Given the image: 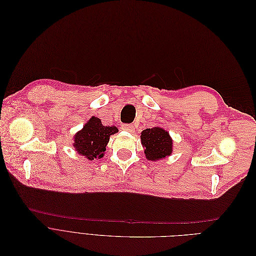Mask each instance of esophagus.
<instances>
[{
  "label": "esophagus",
  "mask_w": 256,
  "mask_h": 256,
  "mask_svg": "<svg viewBox=\"0 0 256 256\" xmlns=\"http://www.w3.org/2000/svg\"><path fill=\"white\" fill-rule=\"evenodd\" d=\"M122 129L128 132H133L134 131V126H133V124H123L122 125Z\"/></svg>",
  "instance_id": "34e87169"
}]
</instances>
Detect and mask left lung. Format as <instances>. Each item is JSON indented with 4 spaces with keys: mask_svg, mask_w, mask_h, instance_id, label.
Here are the masks:
<instances>
[{
    "mask_svg": "<svg viewBox=\"0 0 256 256\" xmlns=\"http://www.w3.org/2000/svg\"><path fill=\"white\" fill-rule=\"evenodd\" d=\"M147 160H157L172 153V140L168 132L160 127L146 129L140 136Z\"/></svg>",
    "mask_w": 256,
    "mask_h": 256,
    "instance_id": "1",
    "label": "left lung"
}]
</instances>
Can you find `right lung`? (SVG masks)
I'll return each instance as SVG.
<instances>
[{
    "mask_svg": "<svg viewBox=\"0 0 256 256\" xmlns=\"http://www.w3.org/2000/svg\"><path fill=\"white\" fill-rule=\"evenodd\" d=\"M118 132L114 126H103L101 120L92 116L83 129L75 136L74 147L79 154L90 160L102 158L106 150L109 136Z\"/></svg>",
    "mask_w": 256,
    "mask_h": 256,
    "instance_id": "right-lung-1",
    "label": "right lung"
}]
</instances>
